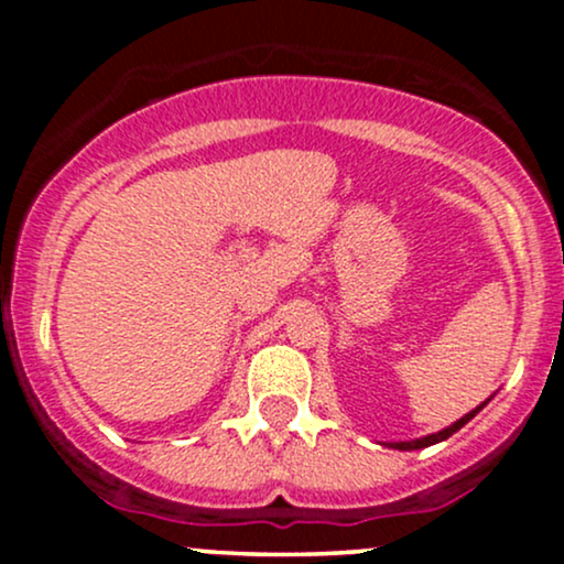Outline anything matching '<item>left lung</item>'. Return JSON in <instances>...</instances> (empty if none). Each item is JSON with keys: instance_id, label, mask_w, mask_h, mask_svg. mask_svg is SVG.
I'll use <instances>...</instances> for the list:
<instances>
[{"instance_id": "left-lung-1", "label": "left lung", "mask_w": 564, "mask_h": 564, "mask_svg": "<svg viewBox=\"0 0 564 564\" xmlns=\"http://www.w3.org/2000/svg\"><path fill=\"white\" fill-rule=\"evenodd\" d=\"M490 398H494V394H490ZM488 400H485V403H480L477 408H471L469 413H464L462 419H456V422H453L451 426H445V430L432 432V435H424V437H416V440H400V443H381V445H387V448H394V451H422V448H430V445H435V443H443V440H448L453 432H458L464 424L471 422V419H475L477 413H480L482 408L488 405Z\"/></svg>"}]
</instances>
